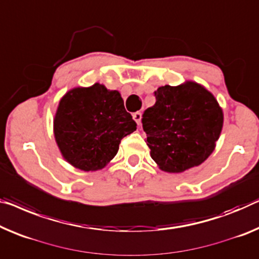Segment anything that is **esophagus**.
Masks as SVG:
<instances>
[{"label": "esophagus", "mask_w": 259, "mask_h": 259, "mask_svg": "<svg viewBox=\"0 0 259 259\" xmlns=\"http://www.w3.org/2000/svg\"><path fill=\"white\" fill-rule=\"evenodd\" d=\"M133 118L135 119V122H136L137 124H140L141 119H142V113H140V111H136V113H134Z\"/></svg>", "instance_id": "34e87169"}]
</instances>
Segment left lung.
<instances>
[{"mask_svg": "<svg viewBox=\"0 0 259 259\" xmlns=\"http://www.w3.org/2000/svg\"><path fill=\"white\" fill-rule=\"evenodd\" d=\"M156 103L143 114L151 158L161 171L181 173L199 166L214 151L223 111L209 91L194 81L161 86Z\"/></svg>", "mask_w": 259, "mask_h": 259, "instance_id": "8db88e82", "label": "left lung"}]
</instances>
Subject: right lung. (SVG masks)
I'll list each match as a JSON object with an SVG mask.
<instances>
[{
    "mask_svg": "<svg viewBox=\"0 0 259 259\" xmlns=\"http://www.w3.org/2000/svg\"><path fill=\"white\" fill-rule=\"evenodd\" d=\"M136 126L119 92L98 82L68 91L53 119V133L64 159L86 172L105 167L116 156L122 138Z\"/></svg>",
    "mask_w": 259,
    "mask_h": 259,
    "instance_id": "obj_1",
    "label": "right lung"
}]
</instances>
